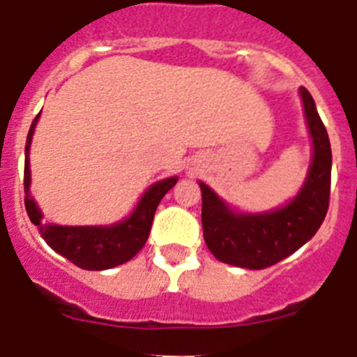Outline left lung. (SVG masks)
Wrapping results in <instances>:
<instances>
[{
  "instance_id": "1",
  "label": "left lung",
  "mask_w": 357,
  "mask_h": 357,
  "mask_svg": "<svg viewBox=\"0 0 357 357\" xmlns=\"http://www.w3.org/2000/svg\"><path fill=\"white\" fill-rule=\"evenodd\" d=\"M301 98L313 139V157L304 185L291 202L270 213H234L209 185L200 182L204 239L222 263L248 270L272 266L305 245L326 218L333 166L329 135L305 87H301Z\"/></svg>"
}]
</instances>
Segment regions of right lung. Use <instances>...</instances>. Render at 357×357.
Returning a JSON list of instances; mask_svg holds the SVG:
<instances>
[{
	"instance_id": "1",
	"label": "right lung",
	"mask_w": 357,
	"mask_h": 357,
	"mask_svg": "<svg viewBox=\"0 0 357 357\" xmlns=\"http://www.w3.org/2000/svg\"><path fill=\"white\" fill-rule=\"evenodd\" d=\"M39 116L31 121L24 146V206L30 222L37 225L40 236L50 247L66 259L84 270H109L134 257L144 247L150 236L151 222L159 202L176 184V176L155 182L141 197L134 213L123 222L109 227H68L43 222V213L30 195V144Z\"/></svg>"
}]
</instances>
